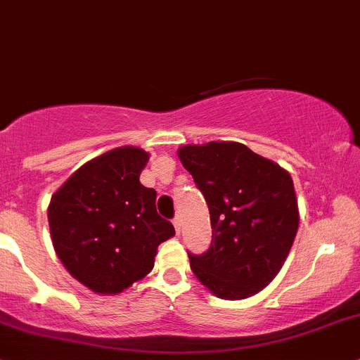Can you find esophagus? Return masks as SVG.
Returning <instances> with one entry per match:
<instances>
[{
	"mask_svg": "<svg viewBox=\"0 0 360 360\" xmlns=\"http://www.w3.org/2000/svg\"><path fill=\"white\" fill-rule=\"evenodd\" d=\"M172 224H174V230H176V233L179 235L181 233V228H183V219H181V217L177 216L176 219L172 221Z\"/></svg>",
	"mask_w": 360,
	"mask_h": 360,
	"instance_id": "1",
	"label": "esophagus"
}]
</instances>
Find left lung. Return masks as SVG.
Here are the masks:
<instances>
[{
  "instance_id": "left-lung-1",
  "label": "left lung",
  "mask_w": 360,
  "mask_h": 360,
  "mask_svg": "<svg viewBox=\"0 0 360 360\" xmlns=\"http://www.w3.org/2000/svg\"><path fill=\"white\" fill-rule=\"evenodd\" d=\"M205 197L212 226L207 252L190 256L198 281L221 300H245L281 271L297 226L291 174L245 144L210 141L177 150Z\"/></svg>"
}]
</instances>
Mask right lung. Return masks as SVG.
<instances>
[{
	"instance_id": "obj_1",
	"label": "right lung",
	"mask_w": 360,
	"mask_h": 360,
	"mask_svg": "<svg viewBox=\"0 0 360 360\" xmlns=\"http://www.w3.org/2000/svg\"><path fill=\"white\" fill-rule=\"evenodd\" d=\"M150 153L122 146L83 163L52 195L50 237L64 268L97 294L146 277L162 242L176 235L158 216L157 191L141 184Z\"/></svg>"
}]
</instances>
